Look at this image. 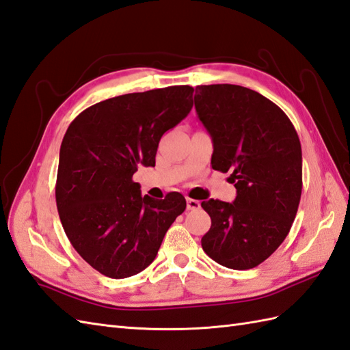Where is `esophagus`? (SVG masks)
Returning <instances> with one entry per match:
<instances>
[{
    "label": "esophagus",
    "mask_w": 350,
    "mask_h": 350,
    "mask_svg": "<svg viewBox=\"0 0 350 350\" xmlns=\"http://www.w3.org/2000/svg\"><path fill=\"white\" fill-rule=\"evenodd\" d=\"M186 207H188V210H198L201 207V202L192 198H186Z\"/></svg>",
    "instance_id": "obj_1"
}]
</instances>
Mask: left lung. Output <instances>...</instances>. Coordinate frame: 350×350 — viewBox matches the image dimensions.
Masks as SVG:
<instances>
[{
  "mask_svg": "<svg viewBox=\"0 0 350 350\" xmlns=\"http://www.w3.org/2000/svg\"><path fill=\"white\" fill-rule=\"evenodd\" d=\"M195 110L213 140L212 168L231 172L234 202L207 200L206 254L249 270L278 249L294 222L303 189L301 143L279 105L239 85L195 88Z\"/></svg>",
  "mask_w": 350,
  "mask_h": 350,
  "instance_id": "1",
  "label": "left lung"
}]
</instances>
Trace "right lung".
Here are the masks:
<instances>
[{
    "label": "right lung",
    "instance_id": "add662e5",
    "mask_svg": "<svg viewBox=\"0 0 350 350\" xmlns=\"http://www.w3.org/2000/svg\"><path fill=\"white\" fill-rule=\"evenodd\" d=\"M193 88L152 89L96 103L62 138L56 207L77 254L96 271L125 279L155 259L170 226L186 208L182 193L142 197L138 165L153 167L161 137L188 116Z\"/></svg>",
    "mask_w": 350,
    "mask_h": 350
}]
</instances>
